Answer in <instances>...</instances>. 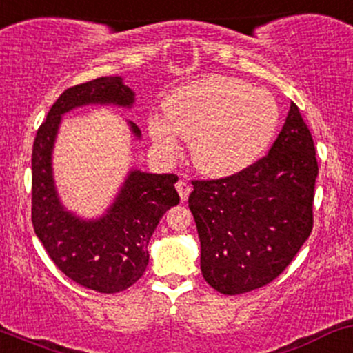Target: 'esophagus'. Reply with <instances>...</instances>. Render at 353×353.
Masks as SVG:
<instances>
[{"label": "esophagus", "instance_id": "obj_1", "mask_svg": "<svg viewBox=\"0 0 353 353\" xmlns=\"http://www.w3.org/2000/svg\"><path fill=\"white\" fill-rule=\"evenodd\" d=\"M176 188H177V192H179V196H181V201L188 199L189 192H191V189H192L191 184H188L185 181H179V183L176 184Z\"/></svg>", "mask_w": 353, "mask_h": 353}]
</instances>
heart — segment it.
<instances>
[{
	"label": "heart",
	"mask_w": 353,
	"mask_h": 353,
	"mask_svg": "<svg viewBox=\"0 0 353 353\" xmlns=\"http://www.w3.org/2000/svg\"><path fill=\"white\" fill-rule=\"evenodd\" d=\"M280 122L270 92L230 77H208L172 92L165 115L149 120L154 144L174 157L181 137L191 141L194 168L208 177L243 172L265 154Z\"/></svg>",
	"instance_id": "b5f03b06"
}]
</instances>
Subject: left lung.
Returning a JSON list of instances; mask_svg holds the SVG:
<instances>
[{
  "instance_id": "left-lung-1",
  "label": "left lung",
  "mask_w": 353,
  "mask_h": 353,
  "mask_svg": "<svg viewBox=\"0 0 353 353\" xmlns=\"http://www.w3.org/2000/svg\"><path fill=\"white\" fill-rule=\"evenodd\" d=\"M316 176L312 134L292 102L268 156L234 176L192 181L201 271L216 292L241 295L283 273L312 233Z\"/></svg>"
}]
</instances>
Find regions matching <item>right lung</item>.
<instances>
[{"instance_id": "1", "label": "right lung", "mask_w": 353, "mask_h": 353, "mask_svg": "<svg viewBox=\"0 0 353 353\" xmlns=\"http://www.w3.org/2000/svg\"><path fill=\"white\" fill-rule=\"evenodd\" d=\"M135 94L120 77H100L70 87L50 108L38 129L32 154V223L52 261L70 280L100 293H119L144 274L147 245L164 212L179 204L176 174L132 169L103 216L82 219L58 197L52 152L61 115L77 107H132ZM134 137L141 130L129 122Z\"/></svg>"}]
</instances>
